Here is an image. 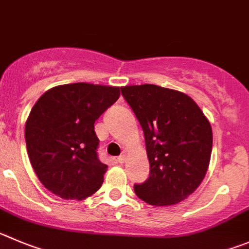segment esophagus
I'll return each mask as SVG.
<instances>
[{
    "label": "esophagus",
    "instance_id": "obj_1",
    "mask_svg": "<svg viewBox=\"0 0 249 249\" xmlns=\"http://www.w3.org/2000/svg\"><path fill=\"white\" fill-rule=\"evenodd\" d=\"M117 161L119 162V163H124V162H125V155H122V156L118 157Z\"/></svg>",
    "mask_w": 249,
    "mask_h": 249
}]
</instances>
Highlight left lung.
<instances>
[{"mask_svg":"<svg viewBox=\"0 0 249 249\" xmlns=\"http://www.w3.org/2000/svg\"><path fill=\"white\" fill-rule=\"evenodd\" d=\"M122 94L143 130L150 177L135 184L139 198L168 206L187 199L208 172L213 129L185 93L156 85L125 86Z\"/></svg>","mask_w":249,"mask_h":249,"instance_id":"left-lung-1","label":"left lung"}]
</instances>
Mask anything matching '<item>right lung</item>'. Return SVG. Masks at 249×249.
<instances>
[{"label":"right lung","mask_w":249,"mask_h":249,"mask_svg":"<svg viewBox=\"0 0 249 249\" xmlns=\"http://www.w3.org/2000/svg\"><path fill=\"white\" fill-rule=\"evenodd\" d=\"M120 96L113 86L78 82L53 87L25 122L28 156L41 184L66 200L97 192L108 166L97 156L94 123Z\"/></svg>","instance_id":"add662e5"}]
</instances>
